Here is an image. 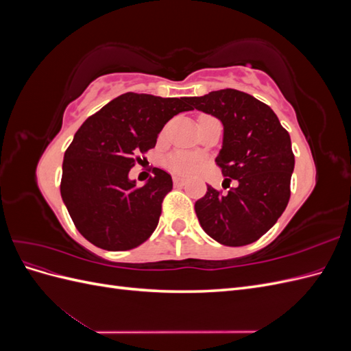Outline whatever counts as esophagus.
<instances>
[{"label": "esophagus", "instance_id": "obj_1", "mask_svg": "<svg viewBox=\"0 0 351 351\" xmlns=\"http://www.w3.org/2000/svg\"><path fill=\"white\" fill-rule=\"evenodd\" d=\"M173 182H174V186H184L186 180H184V178H182V177H174V178H173Z\"/></svg>", "mask_w": 351, "mask_h": 351}]
</instances>
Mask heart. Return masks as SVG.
Listing matches in <instances>:
<instances>
[{
	"label": "heart",
	"mask_w": 351,
	"mask_h": 351,
	"mask_svg": "<svg viewBox=\"0 0 351 351\" xmlns=\"http://www.w3.org/2000/svg\"><path fill=\"white\" fill-rule=\"evenodd\" d=\"M167 165L178 174H193L200 168V159L186 152H176L167 158Z\"/></svg>",
	"instance_id": "obj_1"
}]
</instances>
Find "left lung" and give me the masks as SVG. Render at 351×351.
<instances>
[{"label": "left lung", "mask_w": 351, "mask_h": 351, "mask_svg": "<svg viewBox=\"0 0 351 351\" xmlns=\"http://www.w3.org/2000/svg\"><path fill=\"white\" fill-rule=\"evenodd\" d=\"M187 102L224 125L215 161L228 190L208 186L206 195L195 204L197 219L206 234L224 246H246L278 221L290 200V134L267 104L236 89L209 92ZM232 179L238 182L236 188L229 187Z\"/></svg>", "instance_id": "obj_1"}]
</instances>
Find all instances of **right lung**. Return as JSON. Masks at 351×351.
<instances>
[{
    "mask_svg": "<svg viewBox=\"0 0 351 351\" xmlns=\"http://www.w3.org/2000/svg\"><path fill=\"white\" fill-rule=\"evenodd\" d=\"M190 110L187 98L127 92L80 125L64 154L60 190L84 239L101 249L130 250L151 237L173 178L154 168L147 183L136 186L129 171L155 147L165 123Z\"/></svg>",
    "mask_w": 351,
    "mask_h": 351,
    "instance_id": "obj_1",
    "label": "right lung"
}]
</instances>
